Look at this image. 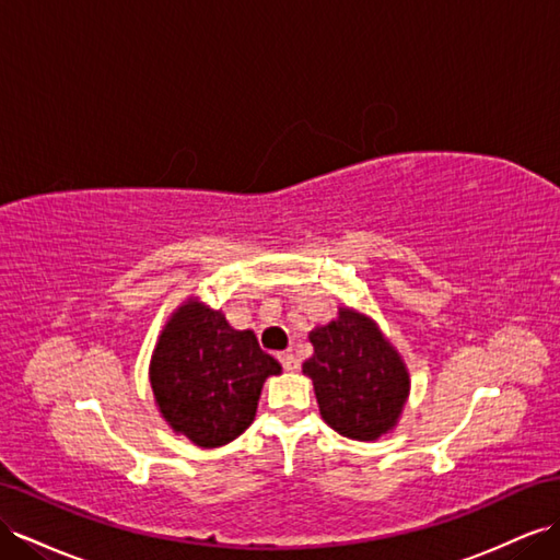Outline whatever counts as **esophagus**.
I'll return each instance as SVG.
<instances>
[{"label": "esophagus", "mask_w": 560, "mask_h": 560, "mask_svg": "<svg viewBox=\"0 0 560 560\" xmlns=\"http://www.w3.org/2000/svg\"><path fill=\"white\" fill-rule=\"evenodd\" d=\"M278 360H280L282 370H287V372H294V370H299V360H296L292 353H280V355H278Z\"/></svg>", "instance_id": "1"}]
</instances>
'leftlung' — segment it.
Listing matches in <instances>:
<instances>
[{
    "instance_id": "1",
    "label": "left lung",
    "mask_w": 560,
    "mask_h": 560,
    "mask_svg": "<svg viewBox=\"0 0 560 560\" xmlns=\"http://www.w3.org/2000/svg\"><path fill=\"white\" fill-rule=\"evenodd\" d=\"M313 355L304 374L313 380L320 415L337 433L374 441L396 427L410 390L396 349L372 320L351 308L311 331Z\"/></svg>"
}]
</instances>
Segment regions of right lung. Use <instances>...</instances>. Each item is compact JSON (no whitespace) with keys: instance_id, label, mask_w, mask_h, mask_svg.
I'll list each match as a JSON object with an SVG mask.
<instances>
[{"instance_id":"add662e5","label":"right lung","mask_w":560,"mask_h":560,"mask_svg":"<svg viewBox=\"0 0 560 560\" xmlns=\"http://www.w3.org/2000/svg\"><path fill=\"white\" fill-rule=\"evenodd\" d=\"M280 374L254 331L233 329L221 311L188 301L164 327L150 365L162 417L195 445L235 441L256 415L266 376Z\"/></svg>"}]
</instances>
